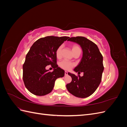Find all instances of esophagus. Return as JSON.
Listing matches in <instances>:
<instances>
[{"label": "esophagus", "mask_w": 127, "mask_h": 127, "mask_svg": "<svg viewBox=\"0 0 127 127\" xmlns=\"http://www.w3.org/2000/svg\"><path fill=\"white\" fill-rule=\"evenodd\" d=\"M64 75H68V72L66 71H64Z\"/></svg>", "instance_id": "1"}]
</instances>
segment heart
<instances>
[{
    "label": "heart",
    "instance_id": "b5f03b06",
    "mask_svg": "<svg viewBox=\"0 0 127 127\" xmlns=\"http://www.w3.org/2000/svg\"><path fill=\"white\" fill-rule=\"evenodd\" d=\"M62 49H63V45H60L56 51V56L57 58H60L61 57V53H62ZM78 49H80L79 47V46L74 44L72 46V51L74 52L76 50ZM59 66L65 70H70L74 66V64L66 60H64L61 61L59 63Z\"/></svg>",
    "mask_w": 127,
    "mask_h": 127
}]
</instances>
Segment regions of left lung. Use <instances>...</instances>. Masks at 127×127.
I'll list each match as a JSON object with an SVG mask.
<instances>
[{
  "label": "left lung",
  "mask_w": 127,
  "mask_h": 127,
  "mask_svg": "<svg viewBox=\"0 0 127 127\" xmlns=\"http://www.w3.org/2000/svg\"><path fill=\"white\" fill-rule=\"evenodd\" d=\"M68 41L78 44L82 49V58L74 70L78 74L83 72L84 75L77 77L68 72L72 80L66 85L67 89L76 97L85 98L96 90L101 82L104 70L103 56L96 44L85 37H72Z\"/></svg>",
  "instance_id": "left-lung-1"
}]
</instances>
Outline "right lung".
Here are the masks:
<instances>
[{
    "label": "right lung",
    "instance_id": "1",
    "mask_svg": "<svg viewBox=\"0 0 127 127\" xmlns=\"http://www.w3.org/2000/svg\"><path fill=\"white\" fill-rule=\"evenodd\" d=\"M69 37L49 36L40 38L31 47L23 66V79L27 89L37 96L45 95L52 91L56 80L63 77L64 71L57 64V49ZM52 72L46 69L48 65Z\"/></svg>",
    "mask_w": 127,
    "mask_h": 127
}]
</instances>
